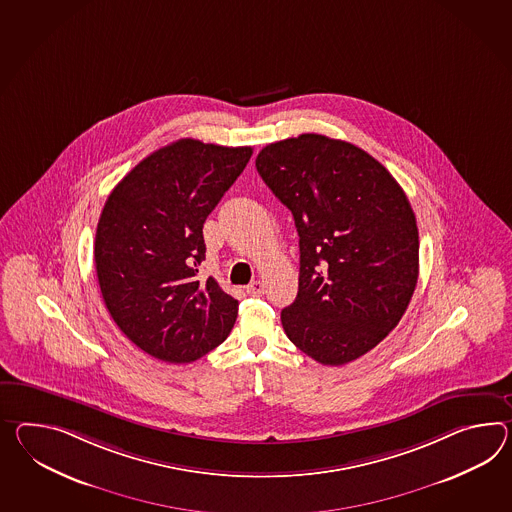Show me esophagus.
<instances>
[{"label":"esophagus","instance_id":"34e87169","mask_svg":"<svg viewBox=\"0 0 512 512\" xmlns=\"http://www.w3.org/2000/svg\"><path fill=\"white\" fill-rule=\"evenodd\" d=\"M246 292H248L250 296H262V294H264V283H262V281H253V283L246 288Z\"/></svg>","mask_w":512,"mask_h":512}]
</instances>
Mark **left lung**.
Instances as JSON below:
<instances>
[{
	"label": "left lung",
	"instance_id": "obj_1",
	"mask_svg": "<svg viewBox=\"0 0 512 512\" xmlns=\"http://www.w3.org/2000/svg\"><path fill=\"white\" fill-rule=\"evenodd\" d=\"M262 181L300 235L298 296L283 329L314 361L340 366L398 325L418 281V227L403 188L366 151L305 133L257 155Z\"/></svg>",
	"mask_w": 512,
	"mask_h": 512
}]
</instances>
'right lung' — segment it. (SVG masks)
I'll list each match as a JSON object with an SVG mask.
<instances>
[{
	"label": "right lung",
	"instance_id": "1",
	"mask_svg": "<svg viewBox=\"0 0 512 512\" xmlns=\"http://www.w3.org/2000/svg\"><path fill=\"white\" fill-rule=\"evenodd\" d=\"M250 146L181 138L125 175L103 205L94 242L101 296L120 331L164 362L196 361L222 344L238 301L205 261L203 224L250 161Z\"/></svg>",
	"mask_w": 512,
	"mask_h": 512
}]
</instances>
